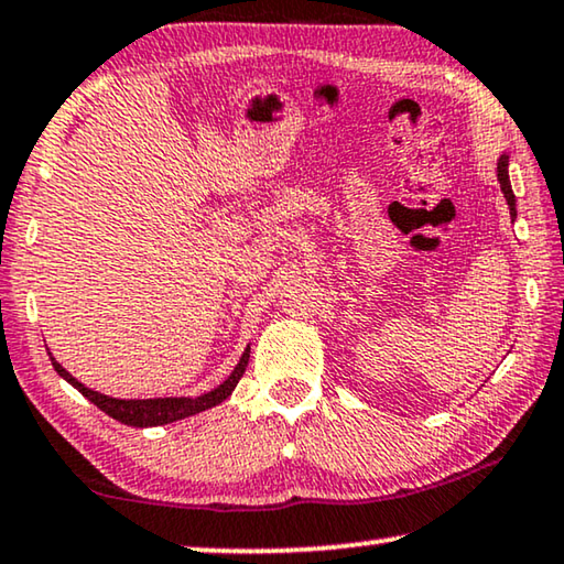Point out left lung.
<instances>
[{
  "label": "left lung",
  "mask_w": 564,
  "mask_h": 564,
  "mask_svg": "<svg viewBox=\"0 0 564 564\" xmlns=\"http://www.w3.org/2000/svg\"><path fill=\"white\" fill-rule=\"evenodd\" d=\"M497 176H499V184H501L503 197H507L509 213H511V217H517V199H514V192H511V182H509V156H507V154L499 156Z\"/></svg>",
  "instance_id": "left-lung-1"
}]
</instances>
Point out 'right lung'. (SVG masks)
Here are the masks:
<instances>
[{"label":"right lung","instance_id":"1","mask_svg":"<svg viewBox=\"0 0 564 564\" xmlns=\"http://www.w3.org/2000/svg\"><path fill=\"white\" fill-rule=\"evenodd\" d=\"M248 359H250V347H246L242 351L240 362L235 365V369L230 372L228 380L223 384H217L215 390H209L205 394H199V398H149V400H121V398H108L104 392H96L86 388V384L75 380V377L63 369L61 362H55V357L50 355V362H53L55 372L63 377L65 382H70L75 390H78L83 398H88L94 402L96 408L104 410L106 415H111L113 420H119L123 425H131V427H154V425H166V423H176V420H184L189 415H197L202 410H209L215 405H220L223 400H228L235 384L240 382L242 372H246L248 367Z\"/></svg>","mask_w":564,"mask_h":564}]
</instances>
